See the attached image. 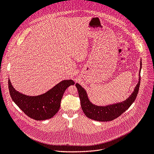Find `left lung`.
<instances>
[{
  "label": "left lung",
  "mask_w": 154,
  "mask_h": 154,
  "mask_svg": "<svg viewBox=\"0 0 154 154\" xmlns=\"http://www.w3.org/2000/svg\"><path fill=\"white\" fill-rule=\"evenodd\" d=\"M142 69V62L140 61V73ZM139 73V81L136 85L134 91L130 97L125 101L113 104L106 106H98L93 104L89 101L87 92L81 85L76 84L75 86L79 92V96L81 100V108L85 115L92 119L98 122H109L122 115L128 109L135 101L137 96L140 84V74Z\"/></svg>",
  "instance_id": "left-lung-1"
}]
</instances>
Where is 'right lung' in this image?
Here are the masks:
<instances>
[{"label":"right lung","instance_id":"obj_1","mask_svg":"<svg viewBox=\"0 0 154 154\" xmlns=\"http://www.w3.org/2000/svg\"><path fill=\"white\" fill-rule=\"evenodd\" d=\"M74 84L72 80H64L43 94L29 96L16 91L8 81L12 101L28 116L38 121L50 119L57 114L65 91Z\"/></svg>","mask_w":154,"mask_h":154}]
</instances>
